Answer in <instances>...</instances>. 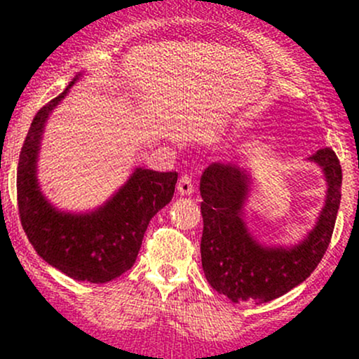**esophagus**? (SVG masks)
<instances>
[{"instance_id":"1","label":"esophagus","mask_w":359,"mask_h":359,"mask_svg":"<svg viewBox=\"0 0 359 359\" xmlns=\"http://www.w3.org/2000/svg\"><path fill=\"white\" fill-rule=\"evenodd\" d=\"M177 191H179L180 196H191V194L194 192V184H192L191 177L184 175L182 179L179 180V184H177Z\"/></svg>"}]
</instances>
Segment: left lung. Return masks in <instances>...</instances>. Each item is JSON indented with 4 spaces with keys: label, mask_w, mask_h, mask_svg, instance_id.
Here are the masks:
<instances>
[{
    "label": "left lung",
    "mask_w": 359,
    "mask_h": 359,
    "mask_svg": "<svg viewBox=\"0 0 359 359\" xmlns=\"http://www.w3.org/2000/svg\"><path fill=\"white\" fill-rule=\"evenodd\" d=\"M307 160L323 172L325 201L314 228L290 246L265 245L251 234L245 221L253 185L250 170L234 163L205 168L201 177V258L205 278L217 294L233 302H270L302 283L319 265L334 231L343 172L331 148L317 150Z\"/></svg>",
    "instance_id": "8db88e82"
}]
</instances>
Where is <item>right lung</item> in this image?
I'll return each instance as SVG.
<instances>
[{"instance_id":"add662e5","label":"right lung","mask_w":359,"mask_h":359,"mask_svg":"<svg viewBox=\"0 0 359 359\" xmlns=\"http://www.w3.org/2000/svg\"><path fill=\"white\" fill-rule=\"evenodd\" d=\"M84 74L35 114L20 151L16 194L22 226L40 258L77 282L106 283L133 266L148 222L174 197L177 172L137 167L100 208L60 211L45 197L36 177L45 123Z\"/></svg>"}]
</instances>
